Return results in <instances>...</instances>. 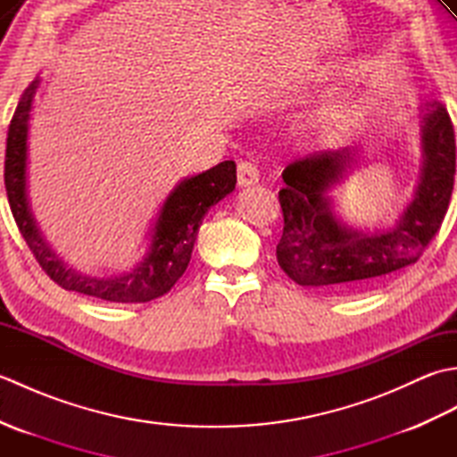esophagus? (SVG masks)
<instances>
[{"label":"esophagus","instance_id":"esophagus-1","mask_svg":"<svg viewBox=\"0 0 457 457\" xmlns=\"http://www.w3.org/2000/svg\"><path fill=\"white\" fill-rule=\"evenodd\" d=\"M259 182V170L253 162L249 161H241L237 164V184L241 188L253 187V184Z\"/></svg>","mask_w":457,"mask_h":457}]
</instances>
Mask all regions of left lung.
Instances as JSON below:
<instances>
[{
  "mask_svg": "<svg viewBox=\"0 0 457 457\" xmlns=\"http://www.w3.org/2000/svg\"><path fill=\"white\" fill-rule=\"evenodd\" d=\"M355 162V147L308 154L283 170L278 192L285 228L277 245L280 269L303 287L345 293L373 287L414 265L438 234L453 190L455 135L438 100L422 118V169L414 198L395 228L363 234L345 228L329 206L328 190Z\"/></svg>",
  "mask_w": 457,
  "mask_h": 457,
  "instance_id": "obj_1",
  "label": "left lung"
}]
</instances>
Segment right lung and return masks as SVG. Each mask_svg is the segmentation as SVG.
Returning a JSON list of instances; mask_svg holds the SVG:
<instances>
[{
    "label": "right lung",
    "instance_id": "obj_1",
    "mask_svg": "<svg viewBox=\"0 0 457 457\" xmlns=\"http://www.w3.org/2000/svg\"><path fill=\"white\" fill-rule=\"evenodd\" d=\"M37 86L38 80L25 90L9 123L4 172L9 208L37 263L58 287L108 303H149L169 293L190 263L194 241L206 212L236 188V162L223 161L210 170L177 184L159 212L149 253L128 273L105 278L80 275L74 269H68L48 247L29 210L27 131Z\"/></svg>",
    "mask_w": 457,
    "mask_h": 457
}]
</instances>
